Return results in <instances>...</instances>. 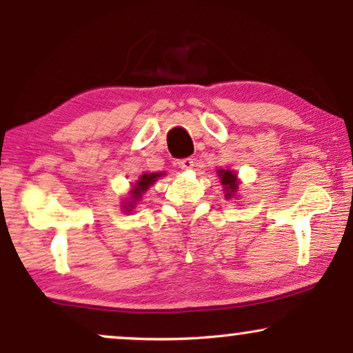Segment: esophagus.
Returning <instances> with one entry per match:
<instances>
[{
  "label": "esophagus",
  "mask_w": 353,
  "mask_h": 353,
  "mask_svg": "<svg viewBox=\"0 0 353 353\" xmlns=\"http://www.w3.org/2000/svg\"><path fill=\"white\" fill-rule=\"evenodd\" d=\"M176 163H178V167H180L181 170L193 168V159H190V157H186V159H180Z\"/></svg>",
  "instance_id": "esophagus-1"
}]
</instances>
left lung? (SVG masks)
I'll use <instances>...</instances> for the list:
<instances>
[{
	"label": "left lung",
	"mask_w": 353,
	"mask_h": 353,
	"mask_svg": "<svg viewBox=\"0 0 353 353\" xmlns=\"http://www.w3.org/2000/svg\"><path fill=\"white\" fill-rule=\"evenodd\" d=\"M219 176H221V183L225 186V198L232 196L234 193L237 191V176L234 175L230 170H219Z\"/></svg>",
	"instance_id": "1"
}]
</instances>
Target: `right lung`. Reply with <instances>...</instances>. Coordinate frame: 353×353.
<instances>
[{"instance_id": "add662e5", "label": "right lung", "mask_w": 353, "mask_h": 353, "mask_svg": "<svg viewBox=\"0 0 353 353\" xmlns=\"http://www.w3.org/2000/svg\"><path fill=\"white\" fill-rule=\"evenodd\" d=\"M159 176H162V173H143V175L139 176L137 183L134 185L132 191H130V199H132V201H129V204H125V206H124L125 210L130 211L129 208L134 206V203H136L137 199L142 196L143 191L149 190V186L154 183V181H157V178H159Z\"/></svg>"}]
</instances>
